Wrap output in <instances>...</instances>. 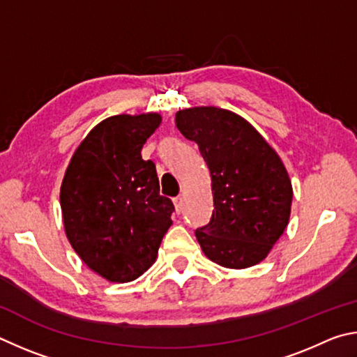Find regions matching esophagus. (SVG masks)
<instances>
[{
    "label": "esophagus",
    "mask_w": 357,
    "mask_h": 357,
    "mask_svg": "<svg viewBox=\"0 0 357 357\" xmlns=\"http://www.w3.org/2000/svg\"><path fill=\"white\" fill-rule=\"evenodd\" d=\"M174 207H175V213L177 215L182 213V210H183V197L182 196L174 199Z\"/></svg>",
    "instance_id": "1"
}]
</instances>
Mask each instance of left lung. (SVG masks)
<instances>
[{
    "instance_id": "left-lung-1",
    "label": "left lung",
    "mask_w": 357,
    "mask_h": 357,
    "mask_svg": "<svg viewBox=\"0 0 357 357\" xmlns=\"http://www.w3.org/2000/svg\"><path fill=\"white\" fill-rule=\"evenodd\" d=\"M175 125L195 141L211 175L213 215L196 230L204 254L243 270L266 259L290 220L293 188L280 156L246 119L216 106L177 111Z\"/></svg>"
}]
</instances>
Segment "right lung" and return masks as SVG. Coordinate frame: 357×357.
<instances>
[{
  "label": "right lung",
  "instance_id": "1",
  "mask_svg": "<svg viewBox=\"0 0 357 357\" xmlns=\"http://www.w3.org/2000/svg\"><path fill=\"white\" fill-rule=\"evenodd\" d=\"M158 112L119 114L93 127L61 183L67 240L109 282H131L155 264L174 204L160 195L153 161L141 150L160 127Z\"/></svg>",
  "mask_w": 357,
  "mask_h": 357
}]
</instances>
